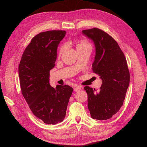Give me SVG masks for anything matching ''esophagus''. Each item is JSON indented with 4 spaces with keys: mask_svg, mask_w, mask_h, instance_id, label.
<instances>
[{
    "mask_svg": "<svg viewBox=\"0 0 147 147\" xmlns=\"http://www.w3.org/2000/svg\"><path fill=\"white\" fill-rule=\"evenodd\" d=\"M82 87L81 86H75L74 87V90L75 92H77V91H79L82 90Z\"/></svg>",
    "mask_w": 147,
    "mask_h": 147,
    "instance_id": "obj_1",
    "label": "esophagus"
}]
</instances>
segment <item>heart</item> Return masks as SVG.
<instances>
[{
	"label": "heart",
	"instance_id": "1",
	"mask_svg": "<svg viewBox=\"0 0 147 147\" xmlns=\"http://www.w3.org/2000/svg\"><path fill=\"white\" fill-rule=\"evenodd\" d=\"M86 44H88V43H87L86 42H84L83 40H82L78 43V44L77 45V48L79 47L83 46L84 45H86ZM64 50H65V46H63L60 48V50H59V54H62V53H63V51H64Z\"/></svg>",
	"mask_w": 147,
	"mask_h": 147
}]
</instances>
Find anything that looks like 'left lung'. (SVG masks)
Here are the masks:
<instances>
[{
	"instance_id": "1",
	"label": "left lung",
	"mask_w": 147,
	"mask_h": 147,
	"mask_svg": "<svg viewBox=\"0 0 147 147\" xmlns=\"http://www.w3.org/2000/svg\"><path fill=\"white\" fill-rule=\"evenodd\" d=\"M82 34L94 44L92 70L102 82L99 90L84 88L88 94V107L92 118L109 119L122 107L129 84L126 57L117 42L104 31L93 28L83 30Z\"/></svg>"
}]
</instances>
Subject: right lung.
I'll return each instance as SVG.
<instances>
[{"label": "right lung", "mask_w": 147, "mask_h": 147, "mask_svg": "<svg viewBox=\"0 0 147 147\" xmlns=\"http://www.w3.org/2000/svg\"><path fill=\"white\" fill-rule=\"evenodd\" d=\"M65 30H49L31 40L22 56L18 72L21 92L33 114L48 124L65 117L73 88L50 84V71L55 65L57 50Z\"/></svg>", "instance_id": "obj_1"}]
</instances>
